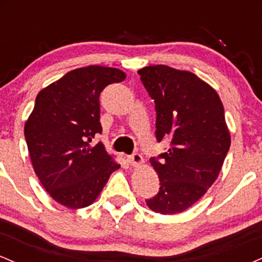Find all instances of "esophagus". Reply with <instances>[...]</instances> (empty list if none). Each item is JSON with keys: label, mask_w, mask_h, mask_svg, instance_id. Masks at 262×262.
Segmentation results:
<instances>
[{"label": "esophagus", "mask_w": 262, "mask_h": 262, "mask_svg": "<svg viewBox=\"0 0 262 262\" xmlns=\"http://www.w3.org/2000/svg\"><path fill=\"white\" fill-rule=\"evenodd\" d=\"M128 161H129V164L133 165V166H140V165L144 162V159L140 154H138V152H134L133 155L129 156Z\"/></svg>", "instance_id": "34e87169"}]
</instances>
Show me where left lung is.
Segmentation results:
<instances>
[{
    "label": "left lung",
    "mask_w": 262,
    "mask_h": 262,
    "mask_svg": "<svg viewBox=\"0 0 262 262\" xmlns=\"http://www.w3.org/2000/svg\"><path fill=\"white\" fill-rule=\"evenodd\" d=\"M138 74L155 103L156 139L171 140L166 152L150 159L160 189L146 204L160 214H177L196 203L221 172L230 146L224 107L217 91L193 73L152 65Z\"/></svg>",
    "instance_id": "left-lung-1"
}]
</instances>
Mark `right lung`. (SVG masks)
<instances>
[{
  "label": "right lung",
  "mask_w": 262,
  "mask_h": 262,
  "mask_svg": "<svg viewBox=\"0 0 262 262\" xmlns=\"http://www.w3.org/2000/svg\"><path fill=\"white\" fill-rule=\"evenodd\" d=\"M119 69L90 65L75 69L38 93L25 125L33 169L54 201L71 209L90 206L121 165L102 143L100 95L122 82Z\"/></svg>",
  "instance_id": "right-lung-1"
}]
</instances>
